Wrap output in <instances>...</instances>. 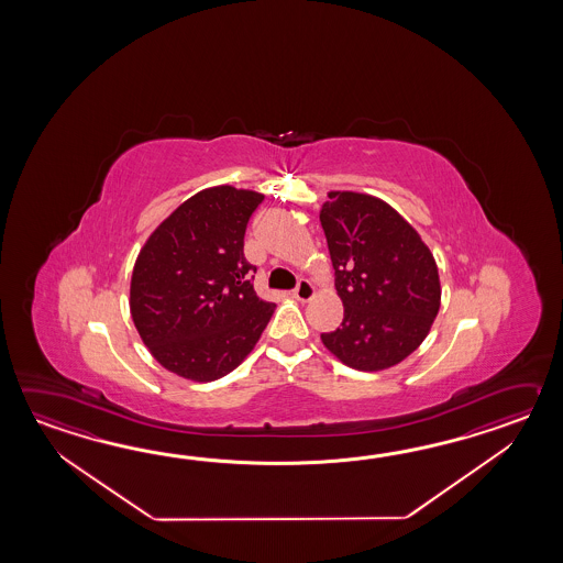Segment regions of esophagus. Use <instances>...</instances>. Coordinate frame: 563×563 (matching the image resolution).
Returning a JSON list of instances; mask_svg holds the SVG:
<instances>
[{"mask_svg":"<svg viewBox=\"0 0 563 563\" xmlns=\"http://www.w3.org/2000/svg\"><path fill=\"white\" fill-rule=\"evenodd\" d=\"M291 296L298 299V301H310L313 298V286H311L308 279H299L298 286L291 291Z\"/></svg>","mask_w":563,"mask_h":563,"instance_id":"1","label":"esophagus"}]
</instances>
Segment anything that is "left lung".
I'll list each match as a JSON object with an SVG mask.
<instances>
[{
	"label": "left lung",
	"instance_id": "obj_1",
	"mask_svg": "<svg viewBox=\"0 0 563 563\" xmlns=\"http://www.w3.org/2000/svg\"><path fill=\"white\" fill-rule=\"evenodd\" d=\"M320 211L344 320L323 346L350 368L376 372L412 354L441 308L431 250L388 203L332 191Z\"/></svg>",
	"mask_w": 563,
	"mask_h": 563
}]
</instances>
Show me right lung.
I'll use <instances>...</instances> for the list:
<instances>
[{"mask_svg": "<svg viewBox=\"0 0 563 563\" xmlns=\"http://www.w3.org/2000/svg\"><path fill=\"white\" fill-rule=\"evenodd\" d=\"M262 192L205 189L153 231L136 257L131 313L144 344L167 371L211 383L238 368L276 303L257 298L243 238Z\"/></svg>", "mask_w": 563, "mask_h": 563, "instance_id": "right-lung-1", "label": "right lung"}]
</instances>
